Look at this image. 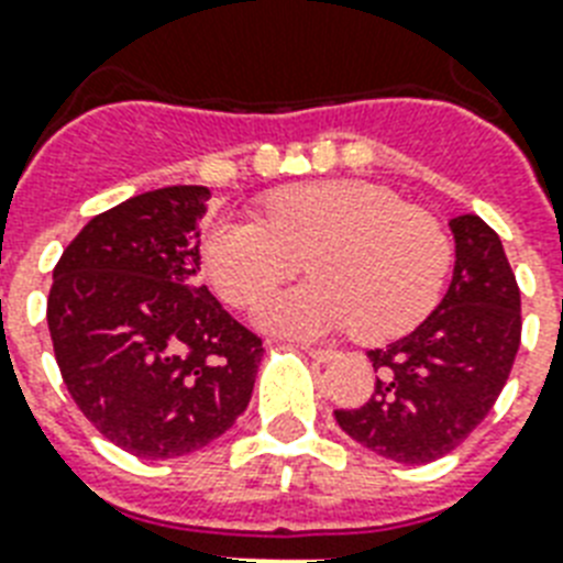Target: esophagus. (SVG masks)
Wrapping results in <instances>:
<instances>
[{
	"label": "esophagus",
	"instance_id": "34e87169",
	"mask_svg": "<svg viewBox=\"0 0 563 563\" xmlns=\"http://www.w3.org/2000/svg\"><path fill=\"white\" fill-rule=\"evenodd\" d=\"M303 351H307L316 362H335V360H339V351H330V347H303Z\"/></svg>",
	"mask_w": 563,
	"mask_h": 563
}]
</instances>
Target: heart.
<instances>
[{"mask_svg":"<svg viewBox=\"0 0 563 563\" xmlns=\"http://www.w3.org/2000/svg\"><path fill=\"white\" fill-rule=\"evenodd\" d=\"M203 268L233 307L263 298L307 260L312 280L256 307L268 333L316 339L342 327L383 342L429 316L453 265V239L432 216L365 180L277 189L263 216L224 212L203 230Z\"/></svg>","mask_w":563,"mask_h":563,"instance_id":"obj_1","label":"heart"}]
</instances>
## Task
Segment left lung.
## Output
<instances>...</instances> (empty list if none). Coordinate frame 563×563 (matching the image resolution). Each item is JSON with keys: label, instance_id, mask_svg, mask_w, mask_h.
<instances>
[{"label": "left lung", "instance_id": "8db88e82", "mask_svg": "<svg viewBox=\"0 0 563 563\" xmlns=\"http://www.w3.org/2000/svg\"><path fill=\"white\" fill-rule=\"evenodd\" d=\"M453 280L409 335L368 351L374 397L335 409V423L371 453L427 464L479 427L520 347V289L503 242L473 212L450 221Z\"/></svg>", "mask_w": 563, "mask_h": 563}]
</instances>
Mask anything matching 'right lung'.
<instances>
[{"mask_svg":"<svg viewBox=\"0 0 563 563\" xmlns=\"http://www.w3.org/2000/svg\"><path fill=\"white\" fill-rule=\"evenodd\" d=\"M207 201V187L134 195L87 221L52 274L46 321L66 388L140 459H178L224 435L265 353L198 283Z\"/></svg>","mask_w":563,"mask_h":563,"instance_id":"obj_1","label":"right lung"}]
</instances>
